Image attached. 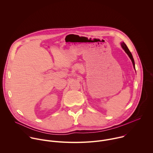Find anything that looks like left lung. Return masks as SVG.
I'll return each instance as SVG.
<instances>
[{
	"mask_svg": "<svg viewBox=\"0 0 153 153\" xmlns=\"http://www.w3.org/2000/svg\"><path fill=\"white\" fill-rule=\"evenodd\" d=\"M121 45L122 48H123V50L125 51V52L127 54V55L128 56V57H130V59H131V62H132V63H133V66H134V68L135 69V66H134V60H133V56H132V55H131V54L130 51H129L128 48H127V45L124 44V42H122V43H121Z\"/></svg>",
	"mask_w": 153,
	"mask_h": 153,
	"instance_id": "left-lung-1",
	"label": "left lung"
}]
</instances>
